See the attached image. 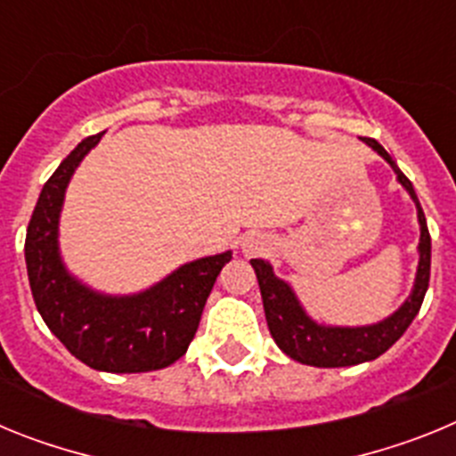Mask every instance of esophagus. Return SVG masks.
<instances>
[{
    "instance_id": "esophagus-1",
    "label": "esophagus",
    "mask_w": 456,
    "mask_h": 456,
    "mask_svg": "<svg viewBox=\"0 0 456 456\" xmlns=\"http://www.w3.org/2000/svg\"><path fill=\"white\" fill-rule=\"evenodd\" d=\"M265 248V240L260 235H248L241 240V253L244 256H257Z\"/></svg>"
}]
</instances>
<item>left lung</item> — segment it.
I'll list each match as a JSON object with an SVG mask.
<instances>
[{
  "mask_svg": "<svg viewBox=\"0 0 456 456\" xmlns=\"http://www.w3.org/2000/svg\"><path fill=\"white\" fill-rule=\"evenodd\" d=\"M372 151L384 157L390 168L395 171L402 187L409 191L418 208V224H420V244H418V253H420V263H418L416 283L411 289L409 299L395 310L393 315L381 320L379 324L370 326H324L317 324L315 320H310L305 315L304 305L299 304L297 294L292 292L285 281L273 273L272 265L265 260H251L253 269H256L257 285H260V294H263L265 317H267V326L276 345L288 354L289 358L299 361L304 365H315V368H347V365L365 363V361H374L384 352H388L395 342L404 336L409 324L420 310L425 292L429 288V267H432V237L427 231L425 212L420 208L413 184L406 178L404 173L397 168L393 162V157L384 151L381 143L374 139H365Z\"/></svg>",
  "mask_w": 456,
  "mask_h": 456,
  "instance_id": "8db88e82",
  "label": "left lung"
}]
</instances>
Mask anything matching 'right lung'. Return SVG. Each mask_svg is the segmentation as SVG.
Listing matches in <instances>:
<instances>
[{
    "mask_svg": "<svg viewBox=\"0 0 456 456\" xmlns=\"http://www.w3.org/2000/svg\"><path fill=\"white\" fill-rule=\"evenodd\" d=\"M102 134L77 143L40 191L24 240L27 273L40 317L72 356L102 372H151L184 356L232 253L193 260L127 297L95 292L70 276L59 253V215L72 173Z\"/></svg>",
    "mask_w": 456,
    "mask_h": 456,
    "instance_id": "right-lung-1",
    "label": "right lung"
}]
</instances>
